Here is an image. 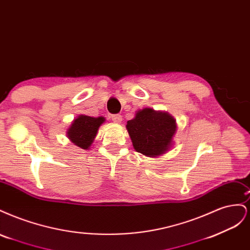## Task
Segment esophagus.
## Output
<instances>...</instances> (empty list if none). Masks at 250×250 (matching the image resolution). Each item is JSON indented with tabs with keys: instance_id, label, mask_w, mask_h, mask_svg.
Here are the masks:
<instances>
[{
	"instance_id": "1",
	"label": "esophagus",
	"mask_w": 250,
	"mask_h": 250,
	"mask_svg": "<svg viewBox=\"0 0 250 250\" xmlns=\"http://www.w3.org/2000/svg\"><path fill=\"white\" fill-rule=\"evenodd\" d=\"M111 120H112L115 123L120 124L121 122H122V116H121V115H112V116H111Z\"/></svg>"
}]
</instances>
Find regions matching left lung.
I'll return each instance as SVG.
<instances>
[{
    "label": "left lung",
    "instance_id": "obj_1",
    "mask_svg": "<svg viewBox=\"0 0 250 250\" xmlns=\"http://www.w3.org/2000/svg\"><path fill=\"white\" fill-rule=\"evenodd\" d=\"M126 129L137 152L156 157L172 148L177 124L169 112L146 107L138 110L133 119L127 121Z\"/></svg>",
    "mask_w": 250,
    "mask_h": 250
}]
</instances>
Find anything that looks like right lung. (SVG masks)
Here are the masks:
<instances>
[{
  "label": "right lung",
  "mask_w": 250,
  "mask_h": 250,
  "mask_svg": "<svg viewBox=\"0 0 250 250\" xmlns=\"http://www.w3.org/2000/svg\"><path fill=\"white\" fill-rule=\"evenodd\" d=\"M104 117H89L79 115L73 120L72 124L67 128L66 135L69 140L81 149H89L96 139L100 126L105 122Z\"/></svg>",
  "instance_id": "right-lung-1"
}]
</instances>
